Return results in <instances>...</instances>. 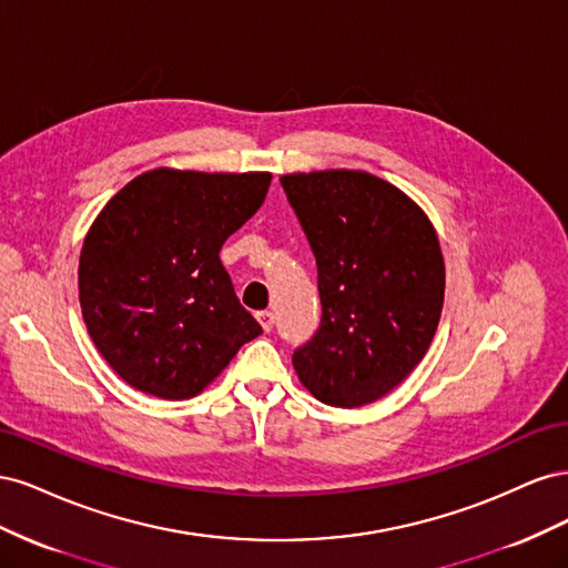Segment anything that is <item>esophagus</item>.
Returning a JSON list of instances; mask_svg holds the SVG:
<instances>
[{"label": "esophagus", "instance_id": "esophagus-1", "mask_svg": "<svg viewBox=\"0 0 568 568\" xmlns=\"http://www.w3.org/2000/svg\"><path fill=\"white\" fill-rule=\"evenodd\" d=\"M255 317H257V322H261L265 332H272V326H274V313L272 311H261Z\"/></svg>", "mask_w": 568, "mask_h": 568}]
</instances>
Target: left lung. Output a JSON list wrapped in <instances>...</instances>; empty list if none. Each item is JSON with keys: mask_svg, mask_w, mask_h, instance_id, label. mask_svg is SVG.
Returning a JSON list of instances; mask_svg holds the SVG:
<instances>
[{"mask_svg": "<svg viewBox=\"0 0 568 568\" xmlns=\"http://www.w3.org/2000/svg\"><path fill=\"white\" fill-rule=\"evenodd\" d=\"M282 186L317 263L322 317L294 351L317 400L384 398L432 346L445 265L432 222L400 189L359 170L284 175Z\"/></svg>", "mask_w": 568, "mask_h": 568, "instance_id": "1", "label": "left lung"}]
</instances>
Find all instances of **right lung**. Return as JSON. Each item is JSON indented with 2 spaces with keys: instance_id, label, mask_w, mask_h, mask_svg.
Wrapping results in <instances>:
<instances>
[{
  "instance_id": "right-lung-1",
  "label": "right lung",
  "mask_w": 568,
  "mask_h": 568,
  "mask_svg": "<svg viewBox=\"0 0 568 568\" xmlns=\"http://www.w3.org/2000/svg\"><path fill=\"white\" fill-rule=\"evenodd\" d=\"M270 182V173L159 168L99 213L80 253L82 317L132 388L192 398L263 334L239 303L220 248L261 209Z\"/></svg>"
}]
</instances>
